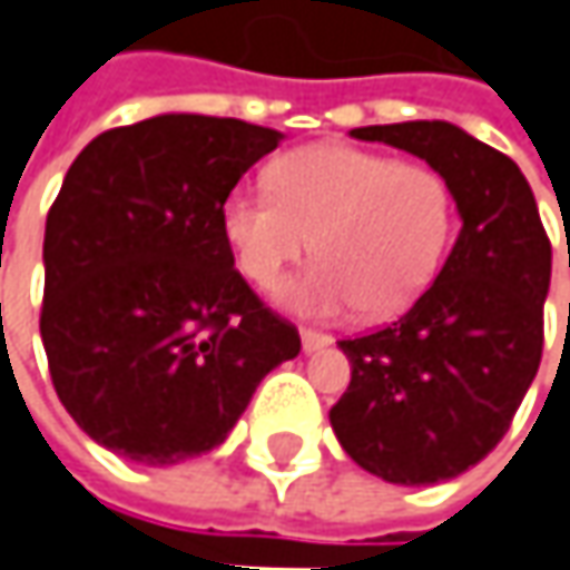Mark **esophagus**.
Wrapping results in <instances>:
<instances>
[{"instance_id": "1", "label": "esophagus", "mask_w": 570, "mask_h": 570, "mask_svg": "<svg viewBox=\"0 0 570 570\" xmlns=\"http://www.w3.org/2000/svg\"><path fill=\"white\" fill-rule=\"evenodd\" d=\"M299 338H303V352H320V348L333 345V336L320 333V330H299Z\"/></svg>"}]
</instances>
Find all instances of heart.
<instances>
[{
  "instance_id": "obj_1",
  "label": "heart",
  "mask_w": 570,
  "mask_h": 570,
  "mask_svg": "<svg viewBox=\"0 0 570 570\" xmlns=\"http://www.w3.org/2000/svg\"><path fill=\"white\" fill-rule=\"evenodd\" d=\"M271 188H234L222 228L250 284L277 286L316 247L323 257L284 289L309 316H342L362 306L372 320L404 313L434 284L453 237L456 202L431 163L316 142L284 153Z\"/></svg>"
}]
</instances>
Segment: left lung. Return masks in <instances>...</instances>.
Listing matches in <instances>:
<instances>
[{
	"instance_id": "obj_1",
	"label": "left lung",
	"mask_w": 570,
	"mask_h": 570,
	"mask_svg": "<svg viewBox=\"0 0 570 570\" xmlns=\"http://www.w3.org/2000/svg\"><path fill=\"white\" fill-rule=\"evenodd\" d=\"M352 136L431 163L463 218L438 281L397 323L338 342L352 382L330 411L362 470L431 487L490 453L539 372L551 240L519 166L460 127L411 120Z\"/></svg>"
}]
</instances>
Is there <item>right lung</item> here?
<instances>
[{"label": "right lung", "instance_id": "add662e5", "mask_svg": "<svg viewBox=\"0 0 570 570\" xmlns=\"http://www.w3.org/2000/svg\"><path fill=\"white\" fill-rule=\"evenodd\" d=\"M284 136L163 114L100 132L45 225L41 342L51 382L100 446L173 466L225 443L299 333L234 271L222 208Z\"/></svg>", "mask_w": 570, "mask_h": 570}]
</instances>
